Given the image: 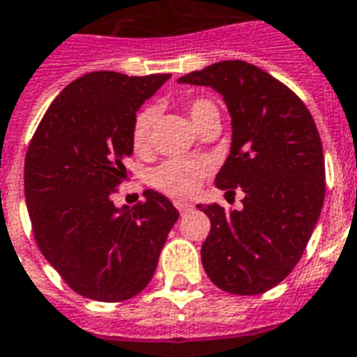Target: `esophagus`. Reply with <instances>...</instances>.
I'll use <instances>...</instances> for the list:
<instances>
[{
    "mask_svg": "<svg viewBox=\"0 0 357 357\" xmlns=\"http://www.w3.org/2000/svg\"><path fill=\"white\" fill-rule=\"evenodd\" d=\"M174 205H176V208H178V211H179V213H181V214L188 213V211L192 208V205H190V204H185V202H174Z\"/></svg>",
    "mask_w": 357,
    "mask_h": 357,
    "instance_id": "34e87169",
    "label": "esophagus"
}]
</instances>
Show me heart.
Here are the masks:
<instances>
[{"mask_svg": "<svg viewBox=\"0 0 357 357\" xmlns=\"http://www.w3.org/2000/svg\"><path fill=\"white\" fill-rule=\"evenodd\" d=\"M211 112H216L207 98H192L187 102V113L194 126ZM155 123V109L144 108L137 113L132 126V149L137 155H144L150 150L152 130ZM211 167L207 161H192V159H170L159 165L152 172V185L159 192L169 194L172 198H188L199 187V181L207 176Z\"/></svg>", "mask_w": 357, "mask_h": 357, "instance_id": "b5f03b06", "label": "heart"}]
</instances>
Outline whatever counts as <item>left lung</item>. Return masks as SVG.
<instances>
[{
  "label": "left lung",
  "instance_id": "obj_1",
  "mask_svg": "<svg viewBox=\"0 0 357 357\" xmlns=\"http://www.w3.org/2000/svg\"><path fill=\"white\" fill-rule=\"evenodd\" d=\"M216 89L231 115V152L214 179L242 188L240 211L198 205L211 220L205 273L220 289L259 295L282 282L303 257L324 202L319 132L297 95L264 69L224 60L178 78Z\"/></svg>",
  "mask_w": 357,
  "mask_h": 357
}]
</instances>
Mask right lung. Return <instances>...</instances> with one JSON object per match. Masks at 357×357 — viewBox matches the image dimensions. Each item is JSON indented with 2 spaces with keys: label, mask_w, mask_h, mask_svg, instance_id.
Segmentation results:
<instances>
[{
  "label": "right lung",
  "mask_w": 357,
  "mask_h": 357,
  "mask_svg": "<svg viewBox=\"0 0 357 357\" xmlns=\"http://www.w3.org/2000/svg\"><path fill=\"white\" fill-rule=\"evenodd\" d=\"M169 78L84 75L54 98L29 144L23 179L34 238L82 297L119 303L143 291L179 218L155 190L132 208L113 204L135 113Z\"/></svg>",
  "instance_id": "add662e5"
}]
</instances>
